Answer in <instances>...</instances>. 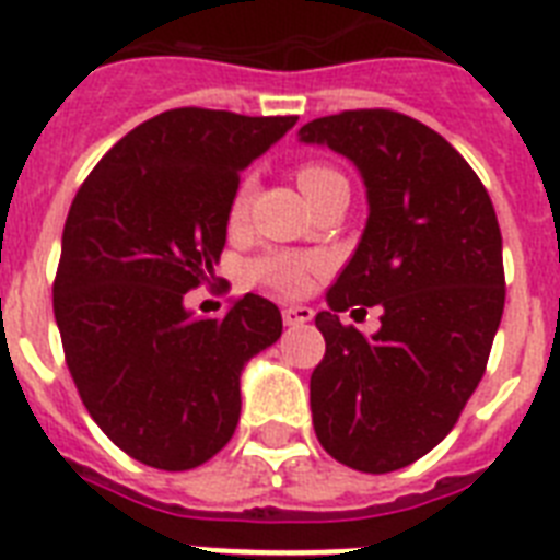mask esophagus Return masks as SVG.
<instances>
[{
  "instance_id": "obj_1",
  "label": "esophagus",
  "mask_w": 560,
  "mask_h": 560,
  "mask_svg": "<svg viewBox=\"0 0 560 560\" xmlns=\"http://www.w3.org/2000/svg\"><path fill=\"white\" fill-rule=\"evenodd\" d=\"M315 317V312L308 306H285L283 308V324L285 326H303Z\"/></svg>"
}]
</instances>
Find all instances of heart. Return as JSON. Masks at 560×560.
Returning a JSON list of instances; mask_svg holds the SVG:
<instances>
[{
	"label": "heart",
	"mask_w": 560,
	"mask_h": 560,
	"mask_svg": "<svg viewBox=\"0 0 560 560\" xmlns=\"http://www.w3.org/2000/svg\"><path fill=\"white\" fill-rule=\"evenodd\" d=\"M332 176H338V173L332 167H326V164H317V161H306V164L294 170V178H298V185L306 194V199ZM252 199L254 182L245 178L243 185L236 187L234 199H231V210H228V222L231 225H243L245 217H248V208H252ZM317 271H320V262L315 257H308V254L298 252L262 254V257H257L248 266L252 283L262 285L268 292L283 294V298H301V294H306L312 289V280H315Z\"/></svg>",
	"instance_id": "b5f03b06"
}]
</instances>
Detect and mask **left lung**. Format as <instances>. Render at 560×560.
Wrapping results in <instances>:
<instances>
[{
  "label": "left lung",
  "mask_w": 560,
  "mask_h": 560,
  "mask_svg": "<svg viewBox=\"0 0 560 560\" xmlns=\"http://www.w3.org/2000/svg\"><path fill=\"white\" fill-rule=\"evenodd\" d=\"M301 141L347 155L370 202L315 317L326 352L308 382L312 424L338 463L396 471L448 436L486 373L506 303L498 213L471 164L401 112L326 115ZM358 305L383 306L370 339L337 317Z\"/></svg>",
  "instance_id": "obj_1"
}]
</instances>
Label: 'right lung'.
<instances>
[{"label": "right lung", "mask_w": 560, "mask_h": 560, "mask_svg": "<svg viewBox=\"0 0 560 560\" xmlns=\"http://www.w3.org/2000/svg\"><path fill=\"white\" fill-rule=\"evenodd\" d=\"M294 115L161 112L124 136L80 185L62 228L54 317L80 399L124 454L187 471L240 422V373L280 338V308L236 298L196 317L185 294L213 277L240 170Z\"/></svg>", "instance_id": "1"}]
</instances>
